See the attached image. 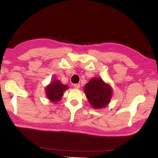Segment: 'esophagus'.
Here are the masks:
<instances>
[{"mask_svg": "<svg viewBox=\"0 0 158 158\" xmlns=\"http://www.w3.org/2000/svg\"><path fill=\"white\" fill-rule=\"evenodd\" d=\"M74 87H75V88L76 89H79L80 88V84H79V83H76V84L74 85Z\"/></svg>", "mask_w": 158, "mask_h": 158, "instance_id": "obj_1", "label": "esophagus"}]
</instances>
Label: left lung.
<instances>
[{
    "mask_svg": "<svg viewBox=\"0 0 158 158\" xmlns=\"http://www.w3.org/2000/svg\"><path fill=\"white\" fill-rule=\"evenodd\" d=\"M85 96L94 109H99L107 106L113 96V89L99 77L92 78L84 87Z\"/></svg>",
    "mask_w": 158,
    "mask_h": 158,
    "instance_id": "1",
    "label": "left lung"
}]
</instances>
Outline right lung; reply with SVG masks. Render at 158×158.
<instances>
[{"instance_id": "add662e5", "label": "right lung", "mask_w": 158, "mask_h": 158, "mask_svg": "<svg viewBox=\"0 0 158 158\" xmlns=\"http://www.w3.org/2000/svg\"><path fill=\"white\" fill-rule=\"evenodd\" d=\"M69 89V87L64 85L60 82V80L54 79L45 87V94L50 101L52 102H58L61 100L64 94V92Z\"/></svg>"}]
</instances>
